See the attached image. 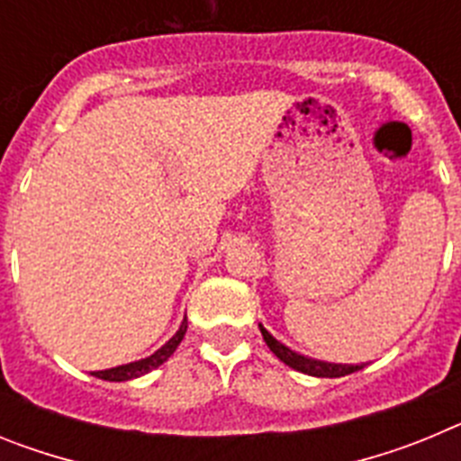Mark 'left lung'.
<instances>
[{
  "instance_id": "8db88e82",
  "label": "left lung",
  "mask_w": 461,
  "mask_h": 461,
  "mask_svg": "<svg viewBox=\"0 0 461 461\" xmlns=\"http://www.w3.org/2000/svg\"><path fill=\"white\" fill-rule=\"evenodd\" d=\"M258 328H260V335H263V339H266V344L270 346V351L275 353V356L279 357L284 365L297 369V372L309 374V376L339 378V376H346V374H353V372H357V369L365 367V365H335V362H323V360H313V357H307V356H300V353L291 351L286 344L276 341L275 337H272L270 332L263 328V325H258Z\"/></svg>"
}]
</instances>
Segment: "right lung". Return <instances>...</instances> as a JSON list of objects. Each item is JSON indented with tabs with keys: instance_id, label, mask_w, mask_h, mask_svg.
I'll use <instances>...</instances> for the list:
<instances>
[{
	"instance_id": "right-lung-1",
	"label": "right lung",
	"mask_w": 461,
	"mask_h": 461,
	"mask_svg": "<svg viewBox=\"0 0 461 461\" xmlns=\"http://www.w3.org/2000/svg\"><path fill=\"white\" fill-rule=\"evenodd\" d=\"M185 332H186V316L185 321H182L180 330H177V332H175V335L170 337V339L166 341L157 353H152L149 357H142V360L129 362V365H120V367L105 369V372H94V376L104 378V381H131V378H138L142 376V374L152 372V369H157L158 365H164V362L173 356L175 348H177L180 341L185 339Z\"/></svg>"
}]
</instances>
